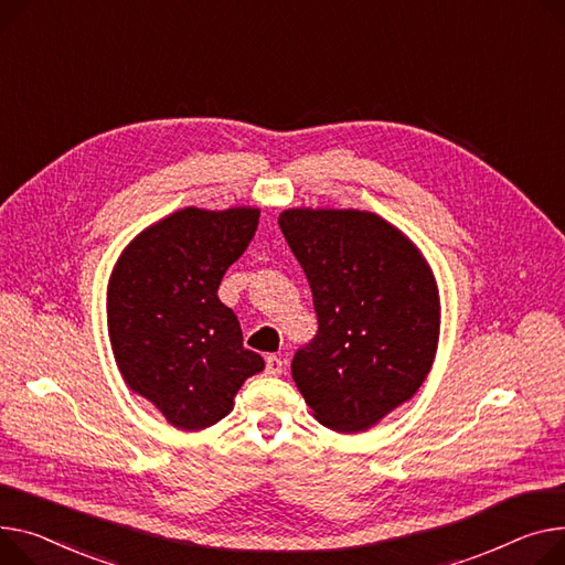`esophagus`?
I'll return each instance as SVG.
<instances>
[{
	"instance_id": "obj_1",
	"label": "esophagus",
	"mask_w": 565,
	"mask_h": 565,
	"mask_svg": "<svg viewBox=\"0 0 565 565\" xmlns=\"http://www.w3.org/2000/svg\"><path fill=\"white\" fill-rule=\"evenodd\" d=\"M281 372H284V361L279 356L270 354L266 359V374H270V377H277V374H281Z\"/></svg>"
}]
</instances>
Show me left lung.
Segmentation results:
<instances>
[{
  "mask_svg": "<svg viewBox=\"0 0 565 565\" xmlns=\"http://www.w3.org/2000/svg\"><path fill=\"white\" fill-rule=\"evenodd\" d=\"M279 227L305 268L318 333L292 359V380L320 425L356 434L418 393L440 335L427 258L377 213L286 209Z\"/></svg>",
  "mask_w": 565,
  "mask_h": 565,
  "instance_id": "left-lung-1",
  "label": "left lung"
}]
</instances>
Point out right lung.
I'll use <instances>...</instances> for the list:
<instances>
[{"mask_svg":"<svg viewBox=\"0 0 565 565\" xmlns=\"http://www.w3.org/2000/svg\"><path fill=\"white\" fill-rule=\"evenodd\" d=\"M258 215L254 206L179 209L142 230L108 277L106 322L122 380L181 431L230 416L245 380L266 367L217 297Z\"/></svg>","mask_w":565,"mask_h":565,"instance_id":"add662e5","label":"right lung"}]
</instances>
